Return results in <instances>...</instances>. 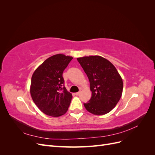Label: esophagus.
<instances>
[{
	"mask_svg": "<svg viewBox=\"0 0 155 155\" xmlns=\"http://www.w3.org/2000/svg\"><path fill=\"white\" fill-rule=\"evenodd\" d=\"M81 93V91H79V92H76V93H75V94H76V96H78V95H79V94Z\"/></svg>",
	"mask_w": 155,
	"mask_h": 155,
	"instance_id": "obj_1",
	"label": "esophagus"
}]
</instances>
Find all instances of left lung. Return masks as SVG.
<instances>
[{
    "instance_id": "8db88e82",
    "label": "left lung",
    "mask_w": 155,
    "mask_h": 155,
    "mask_svg": "<svg viewBox=\"0 0 155 155\" xmlns=\"http://www.w3.org/2000/svg\"><path fill=\"white\" fill-rule=\"evenodd\" d=\"M90 81L92 97L84 103L85 109L95 115L109 112L118 104L123 91V81L115 67L99 55L77 59Z\"/></svg>"
}]
</instances>
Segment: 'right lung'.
Wrapping results in <instances>:
<instances>
[{
  "instance_id": "obj_1",
  "label": "right lung",
  "mask_w": 155,
  "mask_h": 155,
  "mask_svg": "<svg viewBox=\"0 0 155 155\" xmlns=\"http://www.w3.org/2000/svg\"><path fill=\"white\" fill-rule=\"evenodd\" d=\"M72 59L63 54L54 55L46 59L32 75L31 96L46 115L58 117L68 110L72 95L64 87L63 73Z\"/></svg>"
}]
</instances>
